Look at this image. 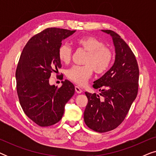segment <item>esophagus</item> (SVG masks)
Segmentation results:
<instances>
[{"mask_svg":"<svg viewBox=\"0 0 156 156\" xmlns=\"http://www.w3.org/2000/svg\"><path fill=\"white\" fill-rule=\"evenodd\" d=\"M75 91L77 94H81L82 92V90L81 89L80 87H79L78 86H75Z\"/></svg>","mask_w":156,"mask_h":156,"instance_id":"esophagus-1","label":"esophagus"}]
</instances>
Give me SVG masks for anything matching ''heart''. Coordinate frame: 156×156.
Masks as SVG:
<instances>
[{
	"label": "heart",
	"mask_w": 156,
	"mask_h": 156,
	"mask_svg": "<svg viewBox=\"0 0 156 156\" xmlns=\"http://www.w3.org/2000/svg\"><path fill=\"white\" fill-rule=\"evenodd\" d=\"M79 48L87 51L84 66H74L67 72V77L79 85H84L92 75L94 70L97 74H103L109 68L113 59L112 50L97 38L87 36L76 40ZM57 55L60 62L67 64L72 56V50L67 44L59 46Z\"/></svg>",
	"instance_id": "obj_1"
}]
</instances>
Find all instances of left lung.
<instances>
[{"label":"left lung","instance_id":"left-lung-1","mask_svg":"<svg viewBox=\"0 0 156 156\" xmlns=\"http://www.w3.org/2000/svg\"><path fill=\"white\" fill-rule=\"evenodd\" d=\"M110 35L115 48V61L112 68L94 82L99 94L86 91L88 104L84 120L89 129L104 133L116 129L124 120L136 99L138 89L139 69L136 57L126 42L115 32L101 30Z\"/></svg>","mask_w":156,"mask_h":156}]
</instances>
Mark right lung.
<instances>
[{
    "label": "right lung",
    "mask_w": 156,
    "mask_h": 156,
    "mask_svg": "<svg viewBox=\"0 0 156 156\" xmlns=\"http://www.w3.org/2000/svg\"><path fill=\"white\" fill-rule=\"evenodd\" d=\"M75 31L47 28L31 37L21 53L16 72L19 101L27 117L40 126L60 121L65 104L74 94L69 81H62L57 88L49 80L62 67L57 55L62 41Z\"/></svg>",
    "instance_id": "right-lung-1"
}]
</instances>
